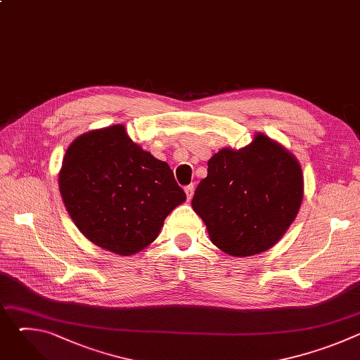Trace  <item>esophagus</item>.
<instances>
[{
    "instance_id": "esophagus-1",
    "label": "esophagus",
    "mask_w": 360,
    "mask_h": 360,
    "mask_svg": "<svg viewBox=\"0 0 360 360\" xmlns=\"http://www.w3.org/2000/svg\"><path fill=\"white\" fill-rule=\"evenodd\" d=\"M185 193H186V198L191 199L193 196V185H188L185 186Z\"/></svg>"
}]
</instances>
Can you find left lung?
<instances>
[{"instance_id": "left-lung-1", "label": "left lung", "mask_w": 360, "mask_h": 360, "mask_svg": "<svg viewBox=\"0 0 360 360\" xmlns=\"http://www.w3.org/2000/svg\"><path fill=\"white\" fill-rule=\"evenodd\" d=\"M303 198L297 160L258 132L242 148H224L208 161V176L192 198L215 246L231 256L271 249L295 221Z\"/></svg>"}]
</instances>
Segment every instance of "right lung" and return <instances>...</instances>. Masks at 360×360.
Listing matches in <instances>:
<instances>
[{
  "instance_id": "add662e5",
  "label": "right lung",
  "mask_w": 360,
  "mask_h": 360,
  "mask_svg": "<svg viewBox=\"0 0 360 360\" xmlns=\"http://www.w3.org/2000/svg\"><path fill=\"white\" fill-rule=\"evenodd\" d=\"M58 178L81 233L121 256L155 240L165 218L186 199L169 165L132 142L120 124L75 138Z\"/></svg>"
}]
</instances>
